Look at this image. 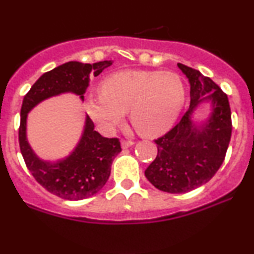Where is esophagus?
<instances>
[{"label": "esophagus", "instance_id": "1", "mask_svg": "<svg viewBox=\"0 0 254 254\" xmlns=\"http://www.w3.org/2000/svg\"><path fill=\"white\" fill-rule=\"evenodd\" d=\"M121 144H122V148H123V149H127V148H130L131 145H133V142L132 141H127V139H123Z\"/></svg>", "mask_w": 254, "mask_h": 254}]
</instances>
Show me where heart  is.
Here are the masks:
<instances>
[{
	"mask_svg": "<svg viewBox=\"0 0 254 254\" xmlns=\"http://www.w3.org/2000/svg\"><path fill=\"white\" fill-rule=\"evenodd\" d=\"M185 101V88L171 71L123 70L100 84V95L88 97L86 111L103 132H112L125 113L141 135L157 136L170 130Z\"/></svg>",
	"mask_w": 254,
	"mask_h": 254,
	"instance_id": "obj_1",
	"label": "heart"
}]
</instances>
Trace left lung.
Returning a JSON list of instances; mask_svg holds the SVG:
<instances>
[{"mask_svg":"<svg viewBox=\"0 0 254 254\" xmlns=\"http://www.w3.org/2000/svg\"><path fill=\"white\" fill-rule=\"evenodd\" d=\"M178 66L190 82V107L173 129L155 139L157 155L144 172L156 189L170 193H185L208 183L222 165L232 136L226 93L196 69L182 63ZM203 101L212 104V112L196 125L191 115Z\"/></svg>","mask_w":254,"mask_h":254,"instance_id":"obj_1","label":"left lung"}]
</instances>
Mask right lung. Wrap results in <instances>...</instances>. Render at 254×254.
<instances>
[{
    "instance_id": "obj_1",
    "label": "right lung",
    "mask_w": 254,
    "mask_h": 254,
    "mask_svg": "<svg viewBox=\"0 0 254 254\" xmlns=\"http://www.w3.org/2000/svg\"><path fill=\"white\" fill-rule=\"evenodd\" d=\"M112 61L64 63L45 72L25 95L19 127L20 150L28 171L45 190L68 200H80L98 193L106 184L113 159L122 151L118 138H106L94 130L88 116L82 136L75 149L58 161H44L34 153L26 136L28 112L45 99L62 93H74L83 100L89 80L98 76Z\"/></svg>"
}]
</instances>
